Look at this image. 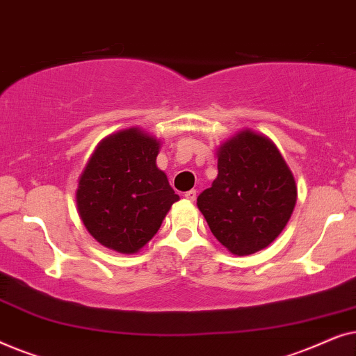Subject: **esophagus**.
Returning <instances> with one entry per match:
<instances>
[{"instance_id":"esophagus-1","label":"esophagus","mask_w":356,"mask_h":356,"mask_svg":"<svg viewBox=\"0 0 356 356\" xmlns=\"http://www.w3.org/2000/svg\"><path fill=\"white\" fill-rule=\"evenodd\" d=\"M184 197H186L188 201H196L197 191H196V189H189V191L184 193Z\"/></svg>"}]
</instances>
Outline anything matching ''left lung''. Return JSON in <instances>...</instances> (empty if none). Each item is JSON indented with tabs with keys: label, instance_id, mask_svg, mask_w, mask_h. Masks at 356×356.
I'll use <instances>...</instances> for the list:
<instances>
[{
	"label": "left lung",
	"instance_id": "left-lung-1",
	"mask_svg": "<svg viewBox=\"0 0 356 356\" xmlns=\"http://www.w3.org/2000/svg\"><path fill=\"white\" fill-rule=\"evenodd\" d=\"M217 157L218 175L212 186L199 194V211L232 254L264 250L293 213V173L275 144L251 129L223 143Z\"/></svg>",
	"mask_w": 356,
	"mask_h": 356
}]
</instances>
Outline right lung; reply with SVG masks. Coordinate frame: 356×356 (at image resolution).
I'll return each instance as SVG.
<instances>
[{
  "label": "right lung",
  "mask_w": 356,
  "mask_h": 356,
  "mask_svg": "<svg viewBox=\"0 0 356 356\" xmlns=\"http://www.w3.org/2000/svg\"><path fill=\"white\" fill-rule=\"evenodd\" d=\"M160 140L139 128L97 145L79 178L77 212L87 232L110 250L133 254L159 232L179 196L159 170Z\"/></svg>",
  "instance_id": "obj_1"
}]
</instances>
